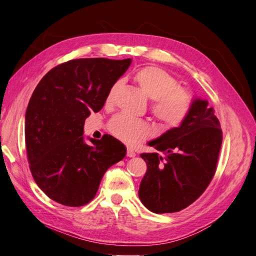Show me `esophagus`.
I'll return each instance as SVG.
<instances>
[{"mask_svg": "<svg viewBox=\"0 0 256 256\" xmlns=\"http://www.w3.org/2000/svg\"><path fill=\"white\" fill-rule=\"evenodd\" d=\"M135 155V152L133 150V148H128V150H126V156L128 157H134Z\"/></svg>", "mask_w": 256, "mask_h": 256, "instance_id": "obj_1", "label": "esophagus"}]
</instances>
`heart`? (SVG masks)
<instances>
[{
  "mask_svg": "<svg viewBox=\"0 0 256 256\" xmlns=\"http://www.w3.org/2000/svg\"><path fill=\"white\" fill-rule=\"evenodd\" d=\"M135 82L152 99L150 113L162 126L174 128L180 125L192 106V98L180 88L176 78L160 67L148 66L138 69L133 74ZM114 84L106 96V103L113 99L118 88ZM111 133L128 144H136L152 134L150 125L128 114H118L110 122Z\"/></svg>",
  "mask_w": 256,
  "mask_h": 256,
  "instance_id": "1",
  "label": "heart"
}]
</instances>
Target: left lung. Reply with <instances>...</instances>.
Instances as JSON below:
<instances>
[{
  "label": "left lung",
  "instance_id": "8db88e82",
  "mask_svg": "<svg viewBox=\"0 0 256 256\" xmlns=\"http://www.w3.org/2000/svg\"><path fill=\"white\" fill-rule=\"evenodd\" d=\"M222 144V131L214 108L196 99L186 120L154 140L158 153H143L148 170L138 197L155 214L178 212L194 202L214 176Z\"/></svg>",
  "mask_w": 256,
  "mask_h": 256
}]
</instances>
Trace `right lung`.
<instances>
[{
    "mask_svg": "<svg viewBox=\"0 0 256 256\" xmlns=\"http://www.w3.org/2000/svg\"><path fill=\"white\" fill-rule=\"evenodd\" d=\"M131 62L72 59L50 70L32 92L25 116L27 160L52 200L68 206L90 202L108 168L124 158L125 146L111 135L86 144L82 134L86 118L101 110Z\"/></svg>",
    "mask_w": 256,
    "mask_h": 256,
    "instance_id": "right-lung-1",
    "label": "right lung"
}]
</instances>
